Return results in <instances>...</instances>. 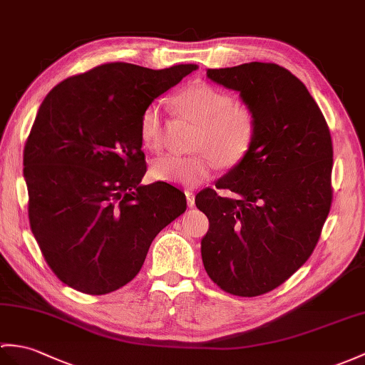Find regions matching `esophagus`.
Returning <instances> with one entry per match:
<instances>
[{
    "label": "esophagus",
    "mask_w": 365,
    "mask_h": 365,
    "mask_svg": "<svg viewBox=\"0 0 365 365\" xmlns=\"http://www.w3.org/2000/svg\"><path fill=\"white\" fill-rule=\"evenodd\" d=\"M185 196H186V202H188V207H194V192L190 191V190H186Z\"/></svg>",
    "instance_id": "obj_1"
}]
</instances>
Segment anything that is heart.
Here are the masks:
<instances>
[{"label":"heart","mask_w":365,"mask_h":365,"mask_svg":"<svg viewBox=\"0 0 365 365\" xmlns=\"http://www.w3.org/2000/svg\"><path fill=\"white\" fill-rule=\"evenodd\" d=\"M182 116L197 124L192 155H162L154 160L150 175L155 180L194 188L213 174L215 163L235 168L249 155L257 133V116L247 104L233 103V96L207 82H194L173 99ZM162 106L152 103L140 118V140L144 148L158 150L163 144Z\"/></svg>","instance_id":"obj_1"}]
</instances>
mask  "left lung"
<instances>
[{
	"label": "left lung",
	"instance_id": "left-lung-1",
	"mask_svg": "<svg viewBox=\"0 0 365 365\" xmlns=\"http://www.w3.org/2000/svg\"><path fill=\"white\" fill-rule=\"evenodd\" d=\"M240 91L257 116L249 155L205 188L196 205L210 228L202 261L222 291L240 297L270 292L307 262L333 202V141L316 101L300 79L277 63L250 62L207 70Z\"/></svg>",
	"mask_w": 365,
	"mask_h": 365
}]
</instances>
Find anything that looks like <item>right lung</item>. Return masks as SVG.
Masks as SVG:
<instances>
[{"instance_id": "1", "label": "right lung", "mask_w": 365, "mask_h": 365, "mask_svg": "<svg viewBox=\"0 0 365 365\" xmlns=\"http://www.w3.org/2000/svg\"><path fill=\"white\" fill-rule=\"evenodd\" d=\"M197 65L112 62L48 93L24 144L28 215L45 261L73 289L104 295L137 277L155 236L185 213V192L146 174L140 118Z\"/></svg>"}]
</instances>
